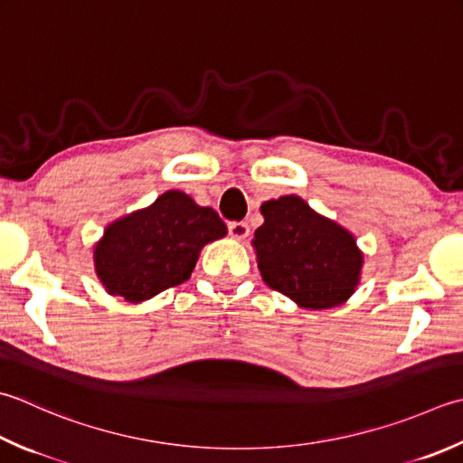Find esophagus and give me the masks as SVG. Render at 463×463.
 <instances>
[{
    "instance_id": "obj_1",
    "label": "esophagus",
    "mask_w": 463,
    "mask_h": 463,
    "mask_svg": "<svg viewBox=\"0 0 463 463\" xmlns=\"http://www.w3.org/2000/svg\"><path fill=\"white\" fill-rule=\"evenodd\" d=\"M229 232H231V237L232 239H237V241H242V239H247L249 237V224L247 222H229Z\"/></svg>"
}]
</instances>
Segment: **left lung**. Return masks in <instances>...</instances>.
<instances>
[{
    "instance_id": "8db88e82",
    "label": "left lung",
    "mask_w": 463,
    "mask_h": 463,
    "mask_svg": "<svg viewBox=\"0 0 463 463\" xmlns=\"http://www.w3.org/2000/svg\"><path fill=\"white\" fill-rule=\"evenodd\" d=\"M252 249L265 283L311 311L343 305L355 293L364 252L345 226L319 214L301 196L260 204Z\"/></svg>"
}]
</instances>
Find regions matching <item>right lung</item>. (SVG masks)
Wrapping results in <instances>:
<instances>
[{"instance_id": "right-lung-1", "label": "right lung", "mask_w": 463, "mask_h": 463, "mask_svg": "<svg viewBox=\"0 0 463 463\" xmlns=\"http://www.w3.org/2000/svg\"><path fill=\"white\" fill-rule=\"evenodd\" d=\"M226 237L211 206L166 190L146 208L120 216L94 244V270L108 295L142 303L184 283L204 244Z\"/></svg>"}]
</instances>
